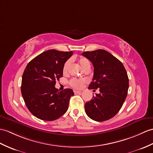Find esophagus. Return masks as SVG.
I'll return each mask as SVG.
<instances>
[{"label":"esophagus","instance_id":"obj_1","mask_svg":"<svg viewBox=\"0 0 153 153\" xmlns=\"http://www.w3.org/2000/svg\"><path fill=\"white\" fill-rule=\"evenodd\" d=\"M74 93H75V94H79V93H81V91H75V90H74Z\"/></svg>","mask_w":153,"mask_h":153}]
</instances>
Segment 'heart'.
Here are the masks:
<instances>
[{
	"mask_svg": "<svg viewBox=\"0 0 153 153\" xmlns=\"http://www.w3.org/2000/svg\"><path fill=\"white\" fill-rule=\"evenodd\" d=\"M78 62H79V65L81 66V68H82L84 70L87 69L88 68H90V63L89 61L84 57H81L79 60H78ZM70 64V60H67V61L65 63V65L63 66L62 68V72L64 74L67 73L68 70V68ZM85 83V81L84 79H77L74 78L70 81V85L74 88H81L83 86L84 83Z\"/></svg>",
	"mask_w": 153,
	"mask_h": 153,
	"instance_id": "heart-1",
	"label": "heart"
}]
</instances>
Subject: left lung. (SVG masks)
Wrapping results in <instances>:
<instances>
[{
    "mask_svg": "<svg viewBox=\"0 0 153 153\" xmlns=\"http://www.w3.org/2000/svg\"><path fill=\"white\" fill-rule=\"evenodd\" d=\"M82 55L93 63L94 76L88 89H97L93 99L85 103L88 117L98 122L114 117L127 97L129 80L123 63L104 49L85 51Z\"/></svg>",
    "mask_w": 153,
    "mask_h": 153,
    "instance_id": "left-lung-1",
    "label": "left lung"
}]
</instances>
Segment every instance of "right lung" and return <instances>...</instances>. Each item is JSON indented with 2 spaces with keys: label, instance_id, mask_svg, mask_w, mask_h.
<instances>
[{
  "label": "right lung",
  "instance_id": "1",
  "mask_svg": "<svg viewBox=\"0 0 153 153\" xmlns=\"http://www.w3.org/2000/svg\"><path fill=\"white\" fill-rule=\"evenodd\" d=\"M73 52L50 49L28 62L22 77L21 94L30 112L41 120L51 121L66 112L71 88L59 91L55 85L62 77V68Z\"/></svg>",
  "mask_w": 153,
  "mask_h": 153
}]
</instances>
